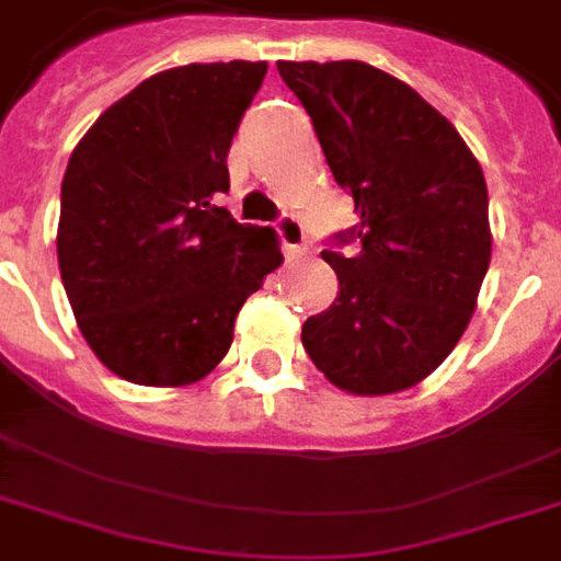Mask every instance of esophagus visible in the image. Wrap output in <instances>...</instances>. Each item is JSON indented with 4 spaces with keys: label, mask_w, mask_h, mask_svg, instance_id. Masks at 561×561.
Listing matches in <instances>:
<instances>
[{
    "label": "esophagus",
    "mask_w": 561,
    "mask_h": 561,
    "mask_svg": "<svg viewBox=\"0 0 561 561\" xmlns=\"http://www.w3.org/2000/svg\"><path fill=\"white\" fill-rule=\"evenodd\" d=\"M276 232H279L282 250L288 259H299V255H306V227H302V220L294 218V215H282L276 220Z\"/></svg>",
    "instance_id": "34e87169"
}]
</instances>
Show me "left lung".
<instances>
[{
    "label": "left lung",
    "mask_w": 561,
    "mask_h": 561,
    "mask_svg": "<svg viewBox=\"0 0 561 561\" xmlns=\"http://www.w3.org/2000/svg\"><path fill=\"white\" fill-rule=\"evenodd\" d=\"M276 69L360 211L323 250L341 288L302 323V346L341 390H408L448 358L478 302L492 253L483 171L448 118L375 66ZM350 243L359 253L343 256Z\"/></svg>",
    "instance_id": "obj_1"
}]
</instances>
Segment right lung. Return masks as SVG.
Returning a JSON list of instances; mask_svg holds the SVG:
<instances>
[{
  "label": "right lung",
  "instance_id": "add662e5",
  "mask_svg": "<svg viewBox=\"0 0 561 561\" xmlns=\"http://www.w3.org/2000/svg\"><path fill=\"white\" fill-rule=\"evenodd\" d=\"M267 64H188L104 110L66 165L57 264L81 334L116 375L201 381L282 262L273 229L218 206L227 153Z\"/></svg>",
  "mask_w": 561,
  "mask_h": 561
}]
</instances>
